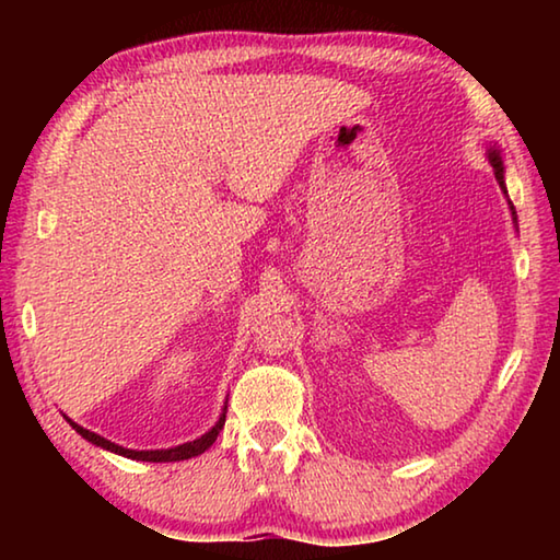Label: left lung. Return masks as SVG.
Wrapping results in <instances>:
<instances>
[{
	"mask_svg": "<svg viewBox=\"0 0 560 560\" xmlns=\"http://www.w3.org/2000/svg\"><path fill=\"white\" fill-rule=\"evenodd\" d=\"M487 158H489L491 167H494V177H497V183L501 187V192H504L506 200H509L506 179H504V160H501V150L497 148V143H487ZM509 210H511V220H514V224H516V210H514V205H511V200H509Z\"/></svg>",
	"mask_w": 560,
	"mask_h": 560,
	"instance_id": "left-lung-1",
	"label": "left lung"
}]
</instances>
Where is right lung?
<instances>
[{
	"mask_svg": "<svg viewBox=\"0 0 560 560\" xmlns=\"http://www.w3.org/2000/svg\"><path fill=\"white\" fill-rule=\"evenodd\" d=\"M224 417H226V402L222 407L220 420L214 422L212 430H207L202 438H197L192 442L177 444V447H167V450H128V447H120V444L110 442L106 438H101V434H96V432L81 428V424H75L73 420H69V417H66V422H69L71 428L79 432L83 440H89L91 444H96V447H101V450H108L113 454H120V457L138 459V462H179V459H192V457H197V454H202L205 450H210L212 442L217 440V434H220V430L224 428Z\"/></svg>",
	"mask_w": 560,
	"mask_h": 560,
	"instance_id": "1",
	"label": "right lung"
}]
</instances>
